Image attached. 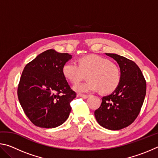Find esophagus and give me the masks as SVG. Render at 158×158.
<instances>
[{"instance_id":"esophagus-1","label":"esophagus","mask_w":158,"mask_h":158,"mask_svg":"<svg viewBox=\"0 0 158 158\" xmlns=\"http://www.w3.org/2000/svg\"><path fill=\"white\" fill-rule=\"evenodd\" d=\"M79 95L80 96V97L84 98V99H86L90 96V95H84V94H79Z\"/></svg>"}]
</instances>
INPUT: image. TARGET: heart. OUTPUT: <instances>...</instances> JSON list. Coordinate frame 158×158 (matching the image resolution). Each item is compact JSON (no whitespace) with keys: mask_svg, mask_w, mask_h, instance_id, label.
<instances>
[{"mask_svg":"<svg viewBox=\"0 0 158 158\" xmlns=\"http://www.w3.org/2000/svg\"><path fill=\"white\" fill-rule=\"evenodd\" d=\"M62 73L66 79L77 84L88 74L86 82L77 84L74 90L78 93L98 91L104 93L113 92L118 86L121 80L120 69L108 58L90 54L79 60V65L74 61H69L63 66Z\"/></svg>","mask_w":158,"mask_h":158,"instance_id":"1","label":"heart"}]
</instances>
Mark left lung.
I'll list each match as a JSON object with an SVG mask.
<instances>
[{
  "mask_svg": "<svg viewBox=\"0 0 158 158\" xmlns=\"http://www.w3.org/2000/svg\"><path fill=\"white\" fill-rule=\"evenodd\" d=\"M105 54L118 64L121 80L111 94L102 98L101 105L94 114L102 127L118 130L137 118L145 98L146 83L141 69L132 60L116 53Z\"/></svg>",
  "mask_w": 158,
  "mask_h": 158,
  "instance_id": "left-lung-1",
  "label": "left lung"
}]
</instances>
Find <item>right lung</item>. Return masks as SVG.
Returning <instances> with one entry per match:
<instances>
[{
    "label": "right lung",
    "instance_id": "1",
    "mask_svg": "<svg viewBox=\"0 0 158 158\" xmlns=\"http://www.w3.org/2000/svg\"><path fill=\"white\" fill-rule=\"evenodd\" d=\"M72 57L68 53L49 49L23 69L18 98L24 113L36 126L56 127L69 117L70 102L76 98V93L69 87L62 69Z\"/></svg>",
    "mask_w": 158,
    "mask_h": 158
}]
</instances>
